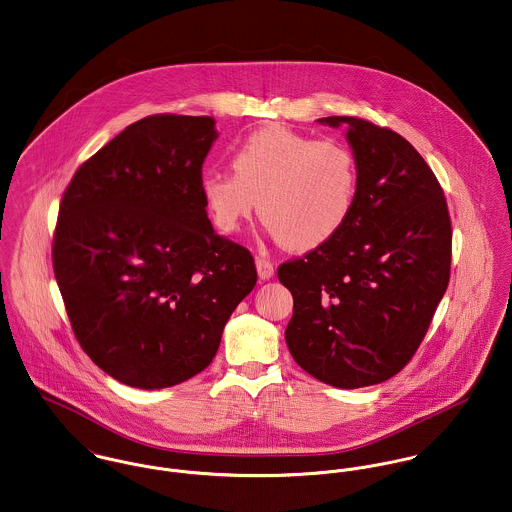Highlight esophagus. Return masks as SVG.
Listing matches in <instances>:
<instances>
[{"instance_id": "34e87169", "label": "esophagus", "mask_w": 512, "mask_h": 512, "mask_svg": "<svg viewBox=\"0 0 512 512\" xmlns=\"http://www.w3.org/2000/svg\"><path fill=\"white\" fill-rule=\"evenodd\" d=\"M255 267H257V275L261 280H269L275 275V267L267 257H261V255L255 257Z\"/></svg>"}]
</instances>
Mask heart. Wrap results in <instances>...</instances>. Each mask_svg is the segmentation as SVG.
<instances>
[{"label": "heart", "mask_w": 512, "mask_h": 512, "mask_svg": "<svg viewBox=\"0 0 512 512\" xmlns=\"http://www.w3.org/2000/svg\"><path fill=\"white\" fill-rule=\"evenodd\" d=\"M232 171L210 169L200 193L222 232H236L255 210L288 249L308 251L337 236L353 214L358 169L337 140H315L284 126L249 134L234 152Z\"/></svg>", "instance_id": "heart-1"}]
</instances>
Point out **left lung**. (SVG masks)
<instances>
[{
  "instance_id": "left-lung-1",
  "label": "left lung",
  "mask_w": 512,
  "mask_h": 512,
  "mask_svg": "<svg viewBox=\"0 0 512 512\" xmlns=\"http://www.w3.org/2000/svg\"><path fill=\"white\" fill-rule=\"evenodd\" d=\"M317 122L345 126L358 187L345 228L278 267L294 298L284 339L308 374L354 390L390 380L421 345L448 286L452 226L431 167L405 138L362 118Z\"/></svg>"
}]
</instances>
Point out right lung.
Here are the masks:
<instances>
[{
    "instance_id": "obj_1",
    "label": "right lung",
    "mask_w": 512,
    "mask_h": 512,
    "mask_svg": "<svg viewBox=\"0 0 512 512\" xmlns=\"http://www.w3.org/2000/svg\"><path fill=\"white\" fill-rule=\"evenodd\" d=\"M214 124L142 118L87 159L62 197L52 263L72 329L132 388L202 372L257 282L251 253L214 232L200 193Z\"/></svg>"
}]
</instances>
